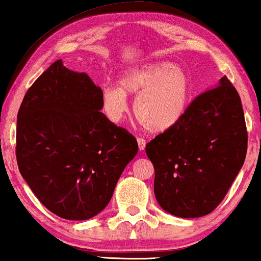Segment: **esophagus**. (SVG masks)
<instances>
[{"mask_svg": "<svg viewBox=\"0 0 261 261\" xmlns=\"http://www.w3.org/2000/svg\"><path fill=\"white\" fill-rule=\"evenodd\" d=\"M137 141H138L139 151H144L145 147H146V140H145L144 138H141V137H139V138L137 139Z\"/></svg>", "mask_w": 261, "mask_h": 261, "instance_id": "34e87169", "label": "esophagus"}]
</instances>
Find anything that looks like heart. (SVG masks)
I'll list each match as a JSON object with an SVG mask.
<instances>
[{"mask_svg": "<svg viewBox=\"0 0 261 261\" xmlns=\"http://www.w3.org/2000/svg\"><path fill=\"white\" fill-rule=\"evenodd\" d=\"M127 94L137 95L134 113L140 125L152 134H162L185 116L192 85L185 70L167 61L126 69L118 79V86H105L101 92V107L110 122L118 123L124 116Z\"/></svg>", "mask_w": 261, "mask_h": 261, "instance_id": "b5f03b06", "label": "heart"}]
</instances>
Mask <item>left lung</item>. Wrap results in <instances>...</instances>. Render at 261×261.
I'll list each match as a JSON object with an SVG mask.
<instances>
[{"mask_svg": "<svg viewBox=\"0 0 261 261\" xmlns=\"http://www.w3.org/2000/svg\"><path fill=\"white\" fill-rule=\"evenodd\" d=\"M246 149L241 98L223 76L219 86L202 92L189 105L177 125L146 145L155 170L159 205L178 218L210 214L226 197Z\"/></svg>", "mask_w": 261, "mask_h": 261, "instance_id": "left-lung-1", "label": "left lung"}]
</instances>
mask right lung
Wrapping results in <instances>:
<instances>
[{
  "label": "right lung",
  "instance_id": "obj_1",
  "mask_svg": "<svg viewBox=\"0 0 261 261\" xmlns=\"http://www.w3.org/2000/svg\"><path fill=\"white\" fill-rule=\"evenodd\" d=\"M101 92L85 72L59 60L29 88L17 115L20 174L60 218L99 214L138 152L135 137L100 112Z\"/></svg>",
  "mask_w": 261,
  "mask_h": 261
}]
</instances>
